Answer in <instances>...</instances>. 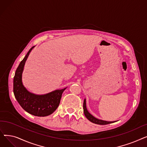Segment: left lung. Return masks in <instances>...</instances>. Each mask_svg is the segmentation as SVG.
<instances>
[{
  "instance_id": "obj_1",
  "label": "left lung",
  "mask_w": 147,
  "mask_h": 147,
  "mask_svg": "<svg viewBox=\"0 0 147 147\" xmlns=\"http://www.w3.org/2000/svg\"><path fill=\"white\" fill-rule=\"evenodd\" d=\"M83 111L84 114L85 115L86 117L91 122L95 123V124L97 125H108L110 124V123H112L115 122V121H108L105 120H100L98 119L96 117H95L94 115H92L87 110L86 108V99H84V102H83Z\"/></svg>"
}]
</instances>
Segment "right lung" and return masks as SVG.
Wrapping results in <instances>:
<instances>
[{
  "label": "right lung",
  "mask_w": 147,
  "mask_h": 147,
  "mask_svg": "<svg viewBox=\"0 0 147 147\" xmlns=\"http://www.w3.org/2000/svg\"><path fill=\"white\" fill-rule=\"evenodd\" d=\"M34 46L28 51L15 71L13 78V94L19 104L26 111L35 116L45 117L57 110L62 94L67 88L53 90L44 95H37L29 92L23 85L22 74L26 61Z\"/></svg>",
  "instance_id": "right-lung-1"
}]
</instances>
